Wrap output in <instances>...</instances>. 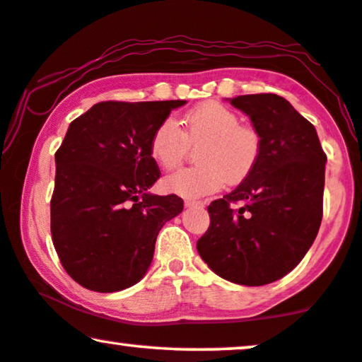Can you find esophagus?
<instances>
[{"label":"esophagus","mask_w":362,"mask_h":362,"mask_svg":"<svg viewBox=\"0 0 362 362\" xmlns=\"http://www.w3.org/2000/svg\"><path fill=\"white\" fill-rule=\"evenodd\" d=\"M185 206L186 207H204L206 206V202H202V201H196V199H187V201H185Z\"/></svg>","instance_id":"1"}]
</instances>
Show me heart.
<instances>
[{
  "label": "heart",
  "instance_id": "b5f03b06",
  "mask_svg": "<svg viewBox=\"0 0 362 362\" xmlns=\"http://www.w3.org/2000/svg\"><path fill=\"white\" fill-rule=\"evenodd\" d=\"M201 143H204L197 158L201 166L168 175L163 180L165 189L186 199H197L221 191L226 182L239 185L259 163V133L240 127L239 115L216 102L187 112L181 128L173 118L161 122L150 140V155L163 170H173L185 160L187 146Z\"/></svg>",
  "mask_w": 362,
  "mask_h": 362
}]
</instances>
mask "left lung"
<instances>
[{"label":"left lung","instance_id":"8db88e82","mask_svg":"<svg viewBox=\"0 0 362 362\" xmlns=\"http://www.w3.org/2000/svg\"><path fill=\"white\" fill-rule=\"evenodd\" d=\"M229 102L259 133L260 158L247 180L207 207L211 224L197 252L224 280L260 286L293 270L315 242L326 155L315 127L284 97L255 93ZM232 202H241L239 210Z\"/></svg>","mask_w":362,"mask_h":362}]
</instances>
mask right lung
<instances>
[{"label": "right lung", "mask_w": 362, "mask_h": 362, "mask_svg": "<svg viewBox=\"0 0 362 362\" xmlns=\"http://www.w3.org/2000/svg\"><path fill=\"white\" fill-rule=\"evenodd\" d=\"M186 100L100 102L76 118L56 153L51 232L69 275L100 293L125 290L150 269L161 227L182 212L160 177L153 133Z\"/></svg>", "instance_id": "add662e5"}]
</instances>
